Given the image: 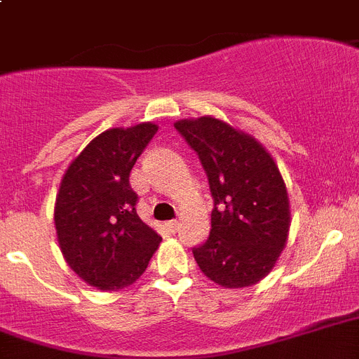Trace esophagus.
Instances as JSON below:
<instances>
[{"label": "esophagus", "mask_w": 359, "mask_h": 359, "mask_svg": "<svg viewBox=\"0 0 359 359\" xmlns=\"http://www.w3.org/2000/svg\"><path fill=\"white\" fill-rule=\"evenodd\" d=\"M165 226H167L168 231L170 232H177V229H180V223L176 222V219H172V222H167L165 223Z\"/></svg>", "instance_id": "obj_1"}]
</instances>
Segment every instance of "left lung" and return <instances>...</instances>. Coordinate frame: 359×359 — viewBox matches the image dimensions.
Returning a JSON list of instances; mask_svg holds the SVG:
<instances>
[{
	"label": "left lung",
	"mask_w": 359,
	"mask_h": 359,
	"mask_svg": "<svg viewBox=\"0 0 359 359\" xmlns=\"http://www.w3.org/2000/svg\"><path fill=\"white\" fill-rule=\"evenodd\" d=\"M174 127L200 158L214 201L209 238L192 249L198 267L226 289L258 283L280 258L290 225L274 159L222 119H182Z\"/></svg>",
	"instance_id": "8db88e82"
}]
</instances>
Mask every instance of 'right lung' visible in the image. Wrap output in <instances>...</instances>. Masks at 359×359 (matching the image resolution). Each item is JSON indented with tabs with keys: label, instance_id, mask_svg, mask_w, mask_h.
Instances as JSON below:
<instances>
[{
	"label": "right lung",
	"instance_id": "add662e5",
	"mask_svg": "<svg viewBox=\"0 0 359 359\" xmlns=\"http://www.w3.org/2000/svg\"><path fill=\"white\" fill-rule=\"evenodd\" d=\"M158 133L154 123L94 137L61 180L54 222L69 267L100 290H119L145 272L159 238L136 212L128 176Z\"/></svg>",
	"mask_w": 359,
	"mask_h": 359
}]
</instances>
